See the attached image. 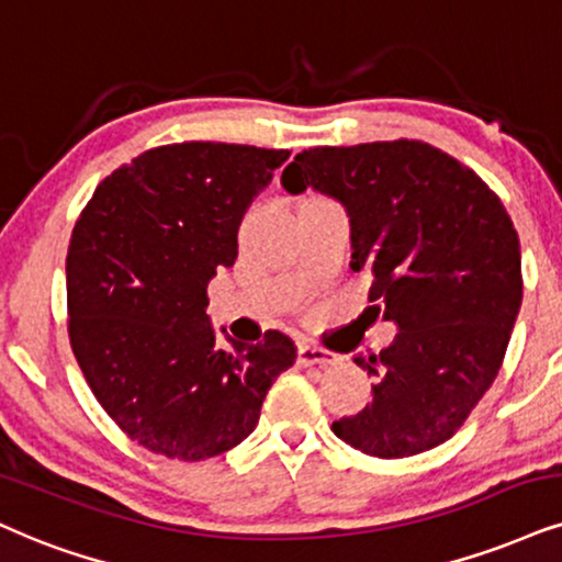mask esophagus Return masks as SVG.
<instances>
[{
	"label": "esophagus",
	"mask_w": 562,
	"mask_h": 562,
	"mask_svg": "<svg viewBox=\"0 0 562 562\" xmlns=\"http://www.w3.org/2000/svg\"><path fill=\"white\" fill-rule=\"evenodd\" d=\"M296 362H300V367H330L338 362V355H334V351L323 349V346H315L310 341H302L300 349H296Z\"/></svg>",
	"instance_id": "esophagus-1"
}]
</instances>
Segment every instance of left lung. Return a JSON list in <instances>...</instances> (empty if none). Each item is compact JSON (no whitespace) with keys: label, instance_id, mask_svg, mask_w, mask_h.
Segmentation results:
<instances>
[{"label":"left lung","instance_id":"1","mask_svg":"<svg viewBox=\"0 0 562 562\" xmlns=\"http://www.w3.org/2000/svg\"><path fill=\"white\" fill-rule=\"evenodd\" d=\"M281 184L344 203L351 268L370 276V302L398 325L387 349L355 357L378 383L334 432L378 459L446 442L501 372L521 307V247L501 198L422 140L307 148Z\"/></svg>","mask_w":562,"mask_h":562}]
</instances>
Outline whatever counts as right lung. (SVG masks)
Listing matches in <instances>:
<instances>
[{"mask_svg":"<svg viewBox=\"0 0 562 562\" xmlns=\"http://www.w3.org/2000/svg\"><path fill=\"white\" fill-rule=\"evenodd\" d=\"M289 150L190 140L112 171L67 249V330L86 383L122 432L166 459L239 446L296 346L216 344L207 281L237 260L241 216Z\"/></svg>","mask_w":562,"mask_h":562,"instance_id":"1","label":"right lung"}]
</instances>
